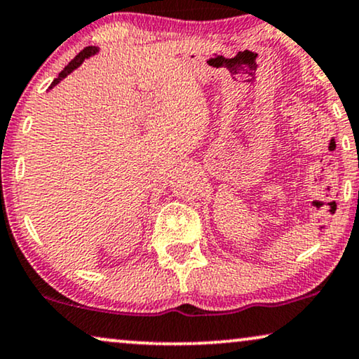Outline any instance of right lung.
<instances>
[{"label":"right lung","instance_id":"add662e5","mask_svg":"<svg viewBox=\"0 0 359 359\" xmlns=\"http://www.w3.org/2000/svg\"><path fill=\"white\" fill-rule=\"evenodd\" d=\"M98 52H100V47H95V46H88V47H85V49H83L82 52H80V54H79V55H76L74 60H72V62H69V65H67V67H65V69L60 72V74H59V76H57V79L54 80V82H52V83H50V87H49V90H50V88H54L57 83H60V82H62V80H64L67 75H70V74H72V72H74L75 69H79V67H80V65H82V64H83V62H85V59H88V57H92V55H95V54H98Z\"/></svg>","mask_w":359,"mask_h":359}]
</instances>
